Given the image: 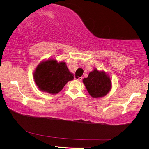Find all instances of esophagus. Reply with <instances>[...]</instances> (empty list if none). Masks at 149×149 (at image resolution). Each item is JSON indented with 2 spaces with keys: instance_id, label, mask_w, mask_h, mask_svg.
Listing matches in <instances>:
<instances>
[{
  "instance_id": "obj_1",
  "label": "esophagus",
  "mask_w": 149,
  "mask_h": 149,
  "mask_svg": "<svg viewBox=\"0 0 149 149\" xmlns=\"http://www.w3.org/2000/svg\"><path fill=\"white\" fill-rule=\"evenodd\" d=\"M75 79L76 80L79 81H80L82 80V77H76V76H75Z\"/></svg>"
}]
</instances>
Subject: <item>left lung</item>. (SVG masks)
Segmentation results:
<instances>
[{"label": "left lung", "mask_w": 149, "mask_h": 149, "mask_svg": "<svg viewBox=\"0 0 149 149\" xmlns=\"http://www.w3.org/2000/svg\"><path fill=\"white\" fill-rule=\"evenodd\" d=\"M83 83L89 94L93 97L106 96L111 88V81L109 76L104 71L94 69L90 72L88 77L83 79Z\"/></svg>", "instance_id": "left-lung-1"}]
</instances>
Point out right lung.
<instances>
[{"label":"right lung","instance_id":"1","mask_svg":"<svg viewBox=\"0 0 149 149\" xmlns=\"http://www.w3.org/2000/svg\"><path fill=\"white\" fill-rule=\"evenodd\" d=\"M34 79L40 90L50 94H56L69 81L73 79L65 62L48 60L38 65L34 72Z\"/></svg>","mask_w":149,"mask_h":149}]
</instances>
